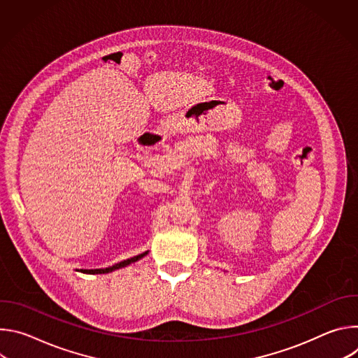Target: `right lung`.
I'll return each mask as SVG.
<instances>
[{
  "label": "right lung",
  "instance_id": "obj_1",
  "mask_svg": "<svg viewBox=\"0 0 358 358\" xmlns=\"http://www.w3.org/2000/svg\"><path fill=\"white\" fill-rule=\"evenodd\" d=\"M145 253H147V252L140 253V255H137V257H133V258H130V259H127V261H123V262L116 264V265H113V266H110V268H106V269H80V272H83V273H92V275H94V273H109V272H113V271L120 269V268H123V266H127V265H130L131 262L138 261L140 258L144 257Z\"/></svg>",
  "mask_w": 358,
  "mask_h": 358
}]
</instances>
